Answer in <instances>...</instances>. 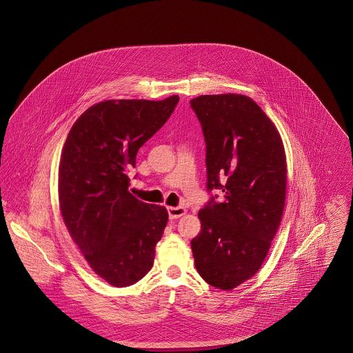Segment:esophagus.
I'll return each mask as SVG.
<instances>
[{
    "mask_svg": "<svg viewBox=\"0 0 353 353\" xmlns=\"http://www.w3.org/2000/svg\"><path fill=\"white\" fill-rule=\"evenodd\" d=\"M186 213V209L182 206H170L168 208V216L170 219H178Z\"/></svg>",
    "mask_w": 353,
    "mask_h": 353,
    "instance_id": "obj_1",
    "label": "esophagus"
}]
</instances>
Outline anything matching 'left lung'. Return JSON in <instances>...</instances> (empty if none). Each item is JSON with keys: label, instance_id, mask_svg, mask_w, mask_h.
<instances>
[{"label": "left lung", "instance_id": "8db88e82", "mask_svg": "<svg viewBox=\"0 0 353 353\" xmlns=\"http://www.w3.org/2000/svg\"><path fill=\"white\" fill-rule=\"evenodd\" d=\"M206 144L201 232L192 239L196 269L230 291L259 270L285 205L287 161L281 137L255 101L238 94L190 101Z\"/></svg>", "mask_w": 353, "mask_h": 353}]
</instances>
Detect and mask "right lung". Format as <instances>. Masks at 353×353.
<instances>
[{"label":"right lung","instance_id":"obj_1","mask_svg":"<svg viewBox=\"0 0 353 353\" xmlns=\"http://www.w3.org/2000/svg\"><path fill=\"white\" fill-rule=\"evenodd\" d=\"M178 101V95L101 101L81 114L63 144L58 175L62 219L90 266L112 287L136 284L153 265L168 212L129 193L128 171Z\"/></svg>","mask_w":353,"mask_h":353}]
</instances>
